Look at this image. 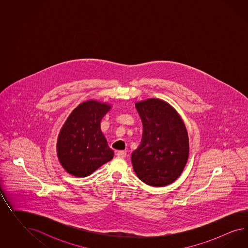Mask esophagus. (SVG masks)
<instances>
[{
    "instance_id": "1",
    "label": "esophagus",
    "mask_w": 248,
    "mask_h": 248,
    "mask_svg": "<svg viewBox=\"0 0 248 248\" xmlns=\"http://www.w3.org/2000/svg\"><path fill=\"white\" fill-rule=\"evenodd\" d=\"M116 155L120 158L125 157L126 156V152L125 151H117Z\"/></svg>"
}]
</instances>
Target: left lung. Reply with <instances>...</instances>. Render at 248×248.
Segmentation results:
<instances>
[{"label":"left lung","instance_id":"obj_1","mask_svg":"<svg viewBox=\"0 0 248 248\" xmlns=\"http://www.w3.org/2000/svg\"><path fill=\"white\" fill-rule=\"evenodd\" d=\"M143 123L142 140L132 153L136 175L148 186H165L183 172L189 155L185 124L172 106L152 98L135 104Z\"/></svg>","mask_w":248,"mask_h":248}]
</instances>
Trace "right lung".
<instances>
[{"label":"right lung","mask_w":248,"mask_h":248,"mask_svg":"<svg viewBox=\"0 0 248 248\" xmlns=\"http://www.w3.org/2000/svg\"><path fill=\"white\" fill-rule=\"evenodd\" d=\"M109 108L105 104L87 101L69 115L57 143L58 157L68 173L85 177L113 158V151L100 128Z\"/></svg>","instance_id":"1"}]
</instances>
